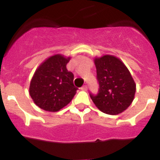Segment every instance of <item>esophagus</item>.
<instances>
[{
    "mask_svg": "<svg viewBox=\"0 0 160 160\" xmlns=\"http://www.w3.org/2000/svg\"><path fill=\"white\" fill-rule=\"evenodd\" d=\"M81 90H83V91H86V90H87V86H83L81 88Z\"/></svg>",
    "mask_w": 160,
    "mask_h": 160,
    "instance_id": "1",
    "label": "esophagus"
}]
</instances>
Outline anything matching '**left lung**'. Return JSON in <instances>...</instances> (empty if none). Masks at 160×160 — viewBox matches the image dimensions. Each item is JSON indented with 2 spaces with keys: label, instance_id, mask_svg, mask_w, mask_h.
<instances>
[{
  "label": "left lung",
  "instance_id": "8db88e82",
  "mask_svg": "<svg viewBox=\"0 0 160 160\" xmlns=\"http://www.w3.org/2000/svg\"><path fill=\"white\" fill-rule=\"evenodd\" d=\"M99 82L98 95L90 94L99 110L117 115L128 109L134 100L136 83L124 62L114 55H104L93 59Z\"/></svg>",
  "mask_w": 160,
  "mask_h": 160
}]
</instances>
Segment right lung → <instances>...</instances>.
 <instances>
[{
	"instance_id": "1",
	"label": "right lung",
	"mask_w": 160,
	"mask_h": 160,
	"mask_svg": "<svg viewBox=\"0 0 160 160\" xmlns=\"http://www.w3.org/2000/svg\"><path fill=\"white\" fill-rule=\"evenodd\" d=\"M71 57L51 55L38 67L31 80L29 94L39 108L58 112L68 105L75 95L74 74L67 70Z\"/></svg>"
}]
</instances>
